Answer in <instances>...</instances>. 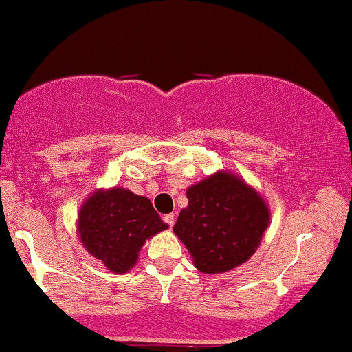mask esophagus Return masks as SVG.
I'll list each match as a JSON object with an SVG mask.
<instances>
[{"mask_svg": "<svg viewBox=\"0 0 352 352\" xmlns=\"http://www.w3.org/2000/svg\"><path fill=\"white\" fill-rule=\"evenodd\" d=\"M164 221L168 224V228H173V224H175V215L173 214H166L165 217H164Z\"/></svg>", "mask_w": 352, "mask_h": 352, "instance_id": "obj_1", "label": "esophagus"}]
</instances>
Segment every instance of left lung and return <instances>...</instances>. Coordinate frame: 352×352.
<instances>
[{
    "instance_id": "1",
    "label": "left lung",
    "mask_w": 352,
    "mask_h": 352,
    "mask_svg": "<svg viewBox=\"0 0 352 352\" xmlns=\"http://www.w3.org/2000/svg\"><path fill=\"white\" fill-rule=\"evenodd\" d=\"M187 199L173 230L199 272H229L254 254L270 223L268 207L256 190L218 171L190 187Z\"/></svg>"
}]
</instances>
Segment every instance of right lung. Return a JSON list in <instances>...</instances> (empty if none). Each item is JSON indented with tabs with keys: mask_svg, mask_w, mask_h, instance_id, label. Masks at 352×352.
Returning a JSON list of instances; mask_svg holds the SVG:
<instances>
[{
	"mask_svg": "<svg viewBox=\"0 0 352 352\" xmlns=\"http://www.w3.org/2000/svg\"><path fill=\"white\" fill-rule=\"evenodd\" d=\"M166 228L151 201L124 188L96 192L79 210L80 241L113 273L134 267L146 239Z\"/></svg>",
	"mask_w": 352,
	"mask_h": 352,
	"instance_id": "add662e5",
	"label": "right lung"
}]
</instances>
